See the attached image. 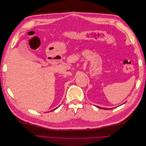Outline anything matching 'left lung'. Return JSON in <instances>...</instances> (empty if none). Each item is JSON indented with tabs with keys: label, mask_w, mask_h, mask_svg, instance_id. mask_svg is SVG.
<instances>
[{
	"label": "left lung",
	"mask_w": 146,
	"mask_h": 146,
	"mask_svg": "<svg viewBox=\"0 0 146 146\" xmlns=\"http://www.w3.org/2000/svg\"><path fill=\"white\" fill-rule=\"evenodd\" d=\"M97 107L99 108H101V109H105V110H108V109H110V108H102V107H98V106H96Z\"/></svg>",
	"instance_id": "8db88e82"
}]
</instances>
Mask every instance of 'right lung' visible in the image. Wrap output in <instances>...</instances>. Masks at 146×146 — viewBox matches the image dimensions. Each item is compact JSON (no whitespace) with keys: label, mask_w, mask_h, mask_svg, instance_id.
<instances>
[{"label":"right lung","mask_w":146,"mask_h":146,"mask_svg":"<svg viewBox=\"0 0 146 146\" xmlns=\"http://www.w3.org/2000/svg\"><path fill=\"white\" fill-rule=\"evenodd\" d=\"M56 108H55V109H54V110H52V111H54V110H56Z\"/></svg>","instance_id":"obj_1"}]
</instances>
